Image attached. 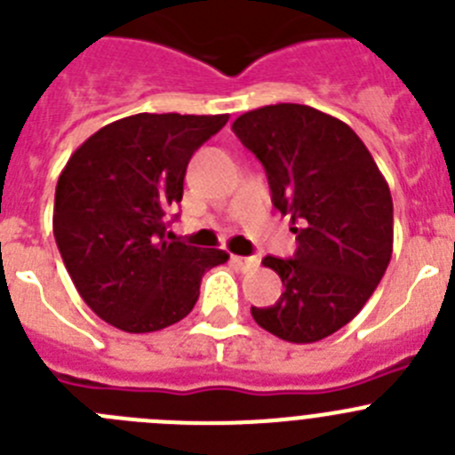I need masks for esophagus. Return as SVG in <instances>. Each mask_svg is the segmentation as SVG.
<instances>
[{
    "label": "esophagus",
    "instance_id": "esophagus-1",
    "mask_svg": "<svg viewBox=\"0 0 455 455\" xmlns=\"http://www.w3.org/2000/svg\"><path fill=\"white\" fill-rule=\"evenodd\" d=\"M231 263L240 269H253L258 267L260 260H258L256 256H231Z\"/></svg>",
    "mask_w": 455,
    "mask_h": 455
}]
</instances>
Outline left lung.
<instances>
[{"instance_id":"left-lung-1","label":"left lung","mask_w":455,"mask_h":455,"mask_svg":"<svg viewBox=\"0 0 455 455\" xmlns=\"http://www.w3.org/2000/svg\"><path fill=\"white\" fill-rule=\"evenodd\" d=\"M233 133L267 172L272 204L290 215L294 258L265 256L283 281L274 306L251 315L276 338H329L367 304L392 258V195L349 124L304 104L249 110Z\"/></svg>"}]
</instances>
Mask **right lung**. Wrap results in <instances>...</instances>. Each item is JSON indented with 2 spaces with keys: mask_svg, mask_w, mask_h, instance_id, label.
<instances>
[{
  "mask_svg": "<svg viewBox=\"0 0 455 455\" xmlns=\"http://www.w3.org/2000/svg\"><path fill=\"white\" fill-rule=\"evenodd\" d=\"M228 116L138 113L90 136L60 172L54 237L81 299L126 333L177 324L222 249L165 240L192 154Z\"/></svg>",
  "mask_w": 455,
  "mask_h": 455,
  "instance_id": "right-lung-1",
  "label": "right lung"
}]
</instances>
